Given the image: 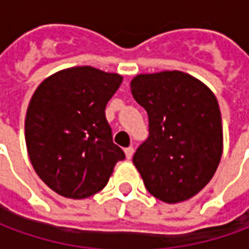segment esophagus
<instances>
[{
  "mask_svg": "<svg viewBox=\"0 0 249 249\" xmlns=\"http://www.w3.org/2000/svg\"><path fill=\"white\" fill-rule=\"evenodd\" d=\"M124 153H126V157H127V160H130L131 157H133V154H134V147L133 146H128L124 149Z\"/></svg>",
  "mask_w": 249,
  "mask_h": 249,
  "instance_id": "1",
  "label": "esophagus"
}]
</instances>
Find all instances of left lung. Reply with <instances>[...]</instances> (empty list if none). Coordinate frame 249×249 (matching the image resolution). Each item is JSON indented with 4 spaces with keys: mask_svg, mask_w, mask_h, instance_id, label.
I'll return each instance as SVG.
<instances>
[{
    "mask_svg": "<svg viewBox=\"0 0 249 249\" xmlns=\"http://www.w3.org/2000/svg\"><path fill=\"white\" fill-rule=\"evenodd\" d=\"M130 87L149 118V137L133 157L146 190L167 203L193 198L212 180L222 156L215 96L178 70L137 75Z\"/></svg>",
    "mask_w": 249,
    "mask_h": 249,
    "instance_id": "obj_1",
    "label": "left lung"
}]
</instances>
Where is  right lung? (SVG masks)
I'll use <instances>...</instances> for the list:
<instances>
[{
  "label": "right lung",
  "instance_id": "obj_1",
  "mask_svg": "<svg viewBox=\"0 0 249 249\" xmlns=\"http://www.w3.org/2000/svg\"><path fill=\"white\" fill-rule=\"evenodd\" d=\"M122 75L90 66L58 71L37 87L25 116V143L37 176L56 194L102 191L124 153L112 141L106 106Z\"/></svg>",
  "mask_w": 249,
  "mask_h": 249
}]
</instances>
